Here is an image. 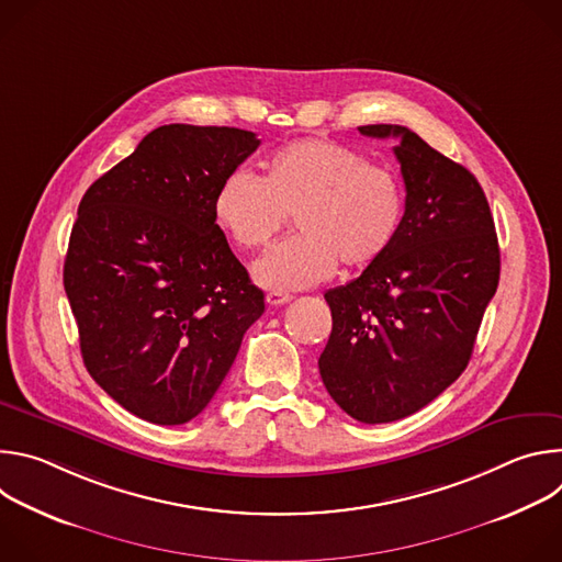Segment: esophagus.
<instances>
[{"label": "esophagus", "mask_w": 562, "mask_h": 562, "mask_svg": "<svg viewBox=\"0 0 562 562\" xmlns=\"http://www.w3.org/2000/svg\"><path fill=\"white\" fill-rule=\"evenodd\" d=\"M293 295L291 293H284V291H269L267 293V304L271 306H280V304H286Z\"/></svg>", "instance_id": "obj_1"}]
</instances>
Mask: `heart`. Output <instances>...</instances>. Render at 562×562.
<instances>
[{
  "label": "heart",
  "mask_w": 562,
  "mask_h": 562,
  "mask_svg": "<svg viewBox=\"0 0 562 562\" xmlns=\"http://www.w3.org/2000/svg\"><path fill=\"white\" fill-rule=\"evenodd\" d=\"M286 213H295L300 235L254 265L256 282L271 291L325 282L340 262L347 269L378 262L403 224L405 189L358 148L306 137L273 150L262 178L231 171L213 198L217 226L243 251L267 247Z\"/></svg>",
  "instance_id": "b5f03b06"
}]
</instances>
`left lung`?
Returning a JSON list of instances; mask_svg holds the SVG:
<instances>
[{
	"label": "left lung",
	"mask_w": 562,
	"mask_h": 562,
	"mask_svg": "<svg viewBox=\"0 0 562 562\" xmlns=\"http://www.w3.org/2000/svg\"><path fill=\"white\" fill-rule=\"evenodd\" d=\"M358 131L400 139L405 215L378 262L325 293L334 329L317 367L342 412L380 425L427 407L467 369L501 249L485 191L462 165L405 126Z\"/></svg>",
	"instance_id": "obj_1"
}]
</instances>
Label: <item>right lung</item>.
Listing matches in <instances>:
<instances>
[{
    "label": "right lung",
    "instance_id": "add662e5",
    "mask_svg": "<svg viewBox=\"0 0 562 562\" xmlns=\"http://www.w3.org/2000/svg\"><path fill=\"white\" fill-rule=\"evenodd\" d=\"M258 146L243 128L159 126L79 202L64 260L79 349L142 420L195 418L265 313L213 215L220 182Z\"/></svg>",
    "mask_w": 562,
    "mask_h": 562
}]
</instances>
